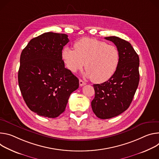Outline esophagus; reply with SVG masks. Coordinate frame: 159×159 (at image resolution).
<instances>
[{"instance_id":"obj_1","label":"esophagus","mask_w":159,"mask_h":159,"mask_svg":"<svg viewBox=\"0 0 159 159\" xmlns=\"http://www.w3.org/2000/svg\"><path fill=\"white\" fill-rule=\"evenodd\" d=\"M79 82H80V86H84V85L86 84V83L84 82L82 80H80Z\"/></svg>"}]
</instances>
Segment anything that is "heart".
Wrapping results in <instances>:
<instances>
[{
    "instance_id": "heart-1",
    "label": "heart",
    "mask_w": 159,
    "mask_h": 159,
    "mask_svg": "<svg viewBox=\"0 0 159 159\" xmlns=\"http://www.w3.org/2000/svg\"><path fill=\"white\" fill-rule=\"evenodd\" d=\"M73 50L65 47L62 57L66 67L73 73L83 69L86 77L95 83L108 81L115 74L120 62L118 49L95 39L83 38L75 43Z\"/></svg>"
}]
</instances>
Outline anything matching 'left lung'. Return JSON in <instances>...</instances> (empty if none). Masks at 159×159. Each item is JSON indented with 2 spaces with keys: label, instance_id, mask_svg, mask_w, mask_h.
Returning <instances> with one entry per match:
<instances>
[{
  "label": "left lung",
  "instance_id": "1",
  "mask_svg": "<svg viewBox=\"0 0 159 159\" xmlns=\"http://www.w3.org/2000/svg\"><path fill=\"white\" fill-rule=\"evenodd\" d=\"M112 42L120 54V62L114 76L102 84H95L92 108L100 119L119 116L128 109L139 81V59L131 43L117 37H105Z\"/></svg>",
  "mask_w": 159,
  "mask_h": 159
}]
</instances>
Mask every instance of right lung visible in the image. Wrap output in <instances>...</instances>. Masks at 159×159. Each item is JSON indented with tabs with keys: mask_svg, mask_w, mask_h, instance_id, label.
Returning <instances> with one entry per match:
<instances>
[{
	"mask_svg": "<svg viewBox=\"0 0 159 159\" xmlns=\"http://www.w3.org/2000/svg\"><path fill=\"white\" fill-rule=\"evenodd\" d=\"M66 34L45 33L31 39L23 50L18 71L20 89L28 108L38 115L55 118L66 109L79 87V80L65 68L62 50Z\"/></svg>",
	"mask_w": 159,
	"mask_h": 159,
	"instance_id": "obj_1",
	"label": "right lung"
}]
</instances>
